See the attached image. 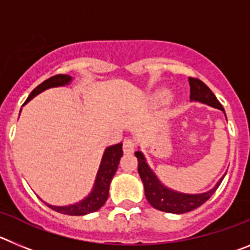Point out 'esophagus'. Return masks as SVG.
I'll return each instance as SVG.
<instances>
[{
	"instance_id": "esophagus-1",
	"label": "esophagus",
	"mask_w": 250,
	"mask_h": 250,
	"mask_svg": "<svg viewBox=\"0 0 250 250\" xmlns=\"http://www.w3.org/2000/svg\"><path fill=\"white\" fill-rule=\"evenodd\" d=\"M136 144L135 141L132 140V139H126V140L124 141L123 144V150L125 154H132V152L135 151Z\"/></svg>"
}]
</instances>
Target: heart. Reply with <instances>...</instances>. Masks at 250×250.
Listing matches in <instances>:
<instances>
[{
  "instance_id": "heart-1",
  "label": "heart",
  "mask_w": 250,
  "mask_h": 250,
  "mask_svg": "<svg viewBox=\"0 0 250 250\" xmlns=\"http://www.w3.org/2000/svg\"><path fill=\"white\" fill-rule=\"evenodd\" d=\"M155 99L159 103H167L170 99V92L167 91V90H160V91H158V94H156Z\"/></svg>"
}]
</instances>
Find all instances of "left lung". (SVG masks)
I'll list each match as a JSON object with an SVG mask.
<instances>
[{"instance_id":"8db88e82","label":"left lung","mask_w":250,"mask_h":250,"mask_svg":"<svg viewBox=\"0 0 250 250\" xmlns=\"http://www.w3.org/2000/svg\"><path fill=\"white\" fill-rule=\"evenodd\" d=\"M189 85H190V100L191 101H199V103L207 104L209 106H213L216 109H223L222 104L218 101L215 95L211 92V90L203 83L199 79H194L189 77ZM135 156L138 158V171L140 175L143 184H144L145 196H146L147 202L152 207L161 211H167V213L174 214H183L188 211L194 210L202 204H204L218 189L222 180L224 179L223 176L219 182L216 183L215 187L210 189L207 193L202 194H184L179 193V191L169 189L165 187L163 183L158 179V176L154 174L150 167L147 165L144 155L141 151H136Z\"/></svg>"}]
</instances>
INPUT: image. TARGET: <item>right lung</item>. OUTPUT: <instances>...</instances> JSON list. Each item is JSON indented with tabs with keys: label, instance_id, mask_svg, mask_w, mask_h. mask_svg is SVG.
<instances>
[{
	"label": "right lung",
	"instance_id": "right-lung-1",
	"mask_svg": "<svg viewBox=\"0 0 250 250\" xmlns=\"http://www.w3.org/2000/svg\"><path fill=\"white\" fill-rule=\"evenodd\" d=\"M71 80L72 77L68 76V75H55V76L50 77V79L43 81L42 83H40L36 89L32 90L25 104H27L31 99H34L40 92L45 91L50 87L65 86L71 83ZM121 156H123V144L121 143L109 146L105 150L103 159H101V164L100 167H99L94 188H92L91 193L86 196L85 199L76 203V204L65 205V207H56V205L50 204L46 205L51 208L52 210L57 211V213L66 214V215H85V214L94 213V211L99 210L107 200L110 183H111L112 178H114L115 173L118 170Z\"/></svg>",
	"mask_w": 250,
	"mask_h": 250
}]
</instances>
